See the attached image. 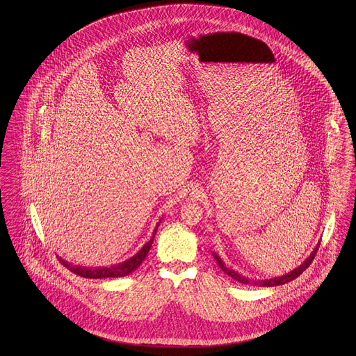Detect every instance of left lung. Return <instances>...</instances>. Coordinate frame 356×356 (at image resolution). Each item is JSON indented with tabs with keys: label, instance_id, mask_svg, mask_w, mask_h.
<instances>
[{
	"label": "left lung",
	"instance_id": "left-lung-1",
	"mask_svg": "<svg viewBox=\"0 0 356 356\" xmlns=\"http://www.w3.org/2000/svg\"><path fill=\"white\" fill-rule=\"evenodd\" d=\"M317 250H318V245H317L316 248L313 249L311 256H309L308 259H305L299 268L292 270V271H290L289 274H284V275L278 277V278L265 280H250L249 278H245V277L240 275V274L236 273V271H234V270H229L228 268H226V266H225V264H223V261L220 259V257H219L218 254L213 253V256H214V259H216V262H218L219 268L223 270V271L226 273L227 275H229L231 278H234V280H237V282H240V283H243V284H254V286H261V287H273V286H280V284L289 283V282H291V280H295V278H298V277L302 274V271L307 269V268L312 264L313 259L316 257Z\"/></svg>",
	"mask_w": 356,
	"mask_h": 356
}]
</instances>
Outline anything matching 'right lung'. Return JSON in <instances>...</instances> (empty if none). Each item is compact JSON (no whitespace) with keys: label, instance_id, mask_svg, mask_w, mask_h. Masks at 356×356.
Wrapping results in <instances>:
<instances>
[{"label":"right lung","instance_id":"obj_1","mask_svg":"<svg viewBox=\"0 0 356 356\" xmlns=\"http://www.w3.org/2000/svg\"><path fill=\"white\" fill-rule=\"evenodd\" d=\"M159 226V225H158ZM156 234V229L154 231L152 237L150 238V241H147L137 254H134L133 257H130L129 259L124 261V262H120L118 265H112V266H107V268H95V269H91V268H82V266H76V265H72L69 264L67 261H65L63 259H58V261L64 265L65 268L67 270H70L72 273H74L79 277H85V278H92V280H99V278H118V277H125L130 274L131 271L137 269L142 264V261L146 259L149 250H150L151 245H152V241H154V236Z\"/></svg>","mask_w":356,"mask_h":356}]
</instances>
